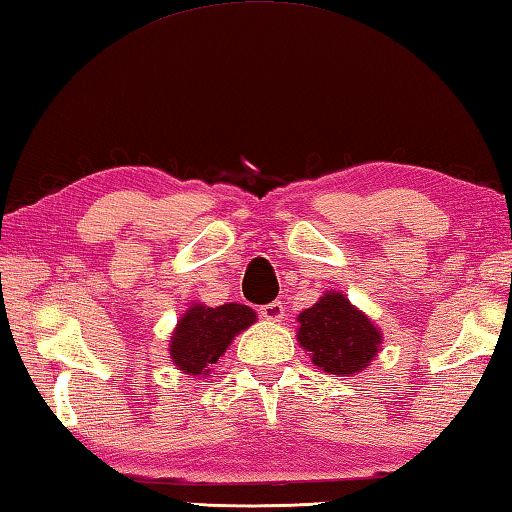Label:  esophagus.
I'll use <instances>...</instances> for the list:
<instances>
[{
  "label": "esophagus",
  "instance_id": "esophagus-1",
  "mask_svg": "<svg viewBox=\"0 0 512 512\" xmlns=\"http://www.w3.org/2000/svg\"><path fill=\"white\" fill-rule=\"evenodd\" d=\"M260 316L267 318V321H281V318L285 316V307L281 301H272L260 307Z\"/></svg>",
  "mask_w": 512,
  "mask_h": 512
}]
</instances>
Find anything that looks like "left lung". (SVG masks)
Instances as JSON below:
<instances>
[{"instance_id": "8db88e82", "label": "left lung", "mask_w": 512, "mask_h": 512, "mask_svg": "<svg viewBox=\"0 0 512 512\" xmlns=\"http://www.w3.org/2000/svg\"><path fill=\"white\" fill-rule=\"evenodd\" d=\"M298 341L318 368L330 374H354L374 359L381 334L343 294H325L298 314Z\"/></svg>"}]
</instances>
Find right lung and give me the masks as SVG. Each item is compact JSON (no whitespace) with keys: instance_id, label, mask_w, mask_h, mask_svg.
Instances as JSON below:
<instances>
[{"instance_id":"right-lung-1","label":"right lung","mask_w":512,"mask_h":512,"mask_svg":"<svg viewBox=\"0 0 512 512\" xmlns=\"http://www.w3.org/2000/svg\"><path fill=\"white\" fill-rule=\"evenodd\" d=\"M254 321L256 314L247 305H194L180 318L171 336V359L187 374H207L225 354L231 339Z\"/></svg>"}]
</instances>
